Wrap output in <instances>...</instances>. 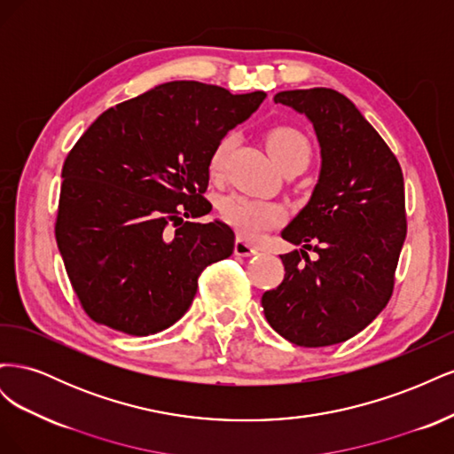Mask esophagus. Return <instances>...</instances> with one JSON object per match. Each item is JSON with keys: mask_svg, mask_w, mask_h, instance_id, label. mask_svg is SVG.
Listing matches in <instances>:
<instances>
[{"mask_svg": "<svg viewBox=\"0 0 454 454\" xmlns=\"http://www.w3.org/2000/svg\"><path fill=\"white\" fill-rule=\"evenodd\" d=\"M235 254L240 255V257H252L257 254V248L254 244H250L248 240L244 239H237L235 240Z\"/></svg>", "mask_w": 454, "mask_h": 454, "instance_id": "esophagus-1", "label": "esophagus"}]
</instances>
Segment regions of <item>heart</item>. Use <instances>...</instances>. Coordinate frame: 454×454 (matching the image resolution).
Returning <instances> with one entry per match:
<instances>
[{
  "label": "heart",
  "instance_id": "obj_1",
  "mask_svg": "<svg viewBox=\"0 0 454 454\" xmlns=\"http://www.w3.org/2000/svg\"><path fill=\"white\" fill-rule=\"evenodd\" d=\"M231 136H223L219 140L210 155L208 168L212 176H219L223 172L225 159L231 149ZM267 145L278 167L284 168L294 162L310 160V144L303 134L292 127H277L267 136ZM219 212H222L225 222L235 227L242 237L257 239L265 231L278 227L286 219L284 206L278 202L257 200L244 195H229L219 202Z\"/></svg>",
  "mask_w": 454,
  "mask_h": 454
}]
</instances>
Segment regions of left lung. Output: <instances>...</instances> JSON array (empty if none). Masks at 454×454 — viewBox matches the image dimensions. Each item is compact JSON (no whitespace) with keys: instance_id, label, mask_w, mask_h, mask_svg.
Instances as JSON below:
<instances>
[{"instance_id":"8db88e82","label":"left lung","mask_w":454,"mask_h":454,"mask_svg":"<svg viewBox=\"0 0 454 454\" xmlns=\"http://www.w3.org/2000/svg\"><path fill=\"white\" fill-rule=\"evenodd\" d=\"M274 102L309 117L322 168L310 200L282 231L284 240L303 248L280 255L284 280L261 305L274 332L294 345H337L390 301L407 235L402 167L345 94L282 90ZM307 249L319 257L310 260Z\"/></svg>"}]
</instances>
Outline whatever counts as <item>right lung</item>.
Instances as JSON below:
<instances>
[{"label": "right lung", "instance_id": "add662e5", "mask_svg": "<svg viewBox=\"0 0 454 454\" xmlns=\"http://www.w3.org/2000/svg\"><path fill=\"white\" fill-rule=\"evenodd\" d=\"M170 81L96 119L67 153L54 235L81 307L96 324L145 337L187 312L200 272L235 250L202 195L215 144L265 100Z\"/></svg>", "mask_w": 454, "mask_h": 454}]
</instances>
